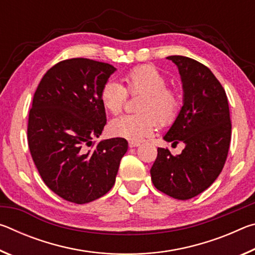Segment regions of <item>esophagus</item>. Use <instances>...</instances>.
Masks as SVG:
<instances>
[{"label":"esophagus","mask_w":255,"mask_h":255,"mask_svg":"<svg viewBox=\"0 0 255 255\" xmlns=\"http://www.w3.org/2000/svg\"><path fill=\"white\" fill-rule=\"evenodd\" d=\"M140 144L138 143V141H129V147H138Z\"/></svg>","instance_id":"34e87169"}]
</instances>
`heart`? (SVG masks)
<instances>
[{
    "label": "heart",
    "instance_id": "heart-1",
    "mask_svg": "<svg viewBox=\"0 0 255 255\" xmlns=\"http://www.w3.org/2000/svg\"><path fill=\"white\" fill-rule=\"evenodd\" d=\"M128 91L132 94H144L138 111L139 115H123L112 119L109 130L112 135L140 141L152 135L159 124H167L175 117L179 109L178 96L167 89V81L156 67L138 66L124 77ZM127 90L118 81H107L101 90V102L111 114L122 111L127 100Z\"/></svg>",
    "mask_w": 255,
    "mask_h": 255
}]
</instances>
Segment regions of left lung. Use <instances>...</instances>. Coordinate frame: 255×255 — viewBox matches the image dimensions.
<instances>
[{
	"label": "left lung",
	"instance_id": "obj_1",
	"mask_svg": "<svg viewBox=\"0 0 255 255\" xmlns=\"http://www.w3.org/2000/svg\"><path fill=\"white\" fill-rule=\"evenodd\" d=\"M179 70L183 102L163 139L184 144L181 154L157 148L150 176L159 191L188 200L209 188L218 178L230 148L232 124L222 84L208 67L185 56H169Z\"/></svg>",
	"mask_w": 255,
	"mask_h": 255
}]
</instances>
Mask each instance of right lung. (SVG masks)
<instances>
[{
  "instance_id": "right-lung-1",
  "label": "right lung",
  "mask_w": 255,
  "mask_h": 255,
  "mask_svg": "<svg viewBox=\"0 0 255 255\" xmlns=\"http://www.w3.org/2000/svg\"><path fill=\"white\" fill-rule=\"evenodd\" d=\"M117 68L88 58L59 62L47 71L29 112L28 144L38 172L51 191L88 204L114 187L125 138L93 146L107 124L101 90Z\"/></svg>"
}]
</instances>
